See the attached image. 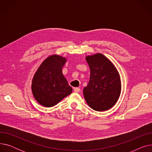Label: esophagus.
I'll return each instance as SVG.
<instances>
[{
	"instance_id": "34e87169",
	"label": "esophagus",
	"mask_w": 152,
	"mask_h": 152,
	"mask_svg": "<svg viewBox=\"0 0 152 152\" xmlns=\"http://www.w3.org/2000/svg\"><path fill=\"white\" fill-rule=\"evenodd\" d=\"M73 90H74V91H75V92H76V93H77V92H79V91H80V89H79V87H75Z\"/></svg>"
}]
</instances>
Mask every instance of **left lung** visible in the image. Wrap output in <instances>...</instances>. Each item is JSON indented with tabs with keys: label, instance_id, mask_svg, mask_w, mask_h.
<instances>
[{
	"label": "left lung",
	"instance_id": "1",
	"mask_svg": "<svg viewBox=\"0 0 152 152\" xmlns=\"http://www.w3.org/2000/svg\"><path fill=\"white\" fill-rule=\"evenodd\" d=\"M91 75L83 89L88 105L97 111L112 108L118 100L121 91V78L115 66L108 58L97 53L86 56Z\"/></svg>",
	"mask_w": 152,
	"mask_h": 152
}]
</instances>
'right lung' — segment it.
I'll return each mask as SVG.
<instances>
[{
    "instance_id": "add662e5",
    "label": "right lung",
    "mask_w": 152,
    "mask_h": 152,
    "mask_svg": "<svg viewBox=\"0 0 152 152\" xmlns=\"http://www.w3.org/2000/svg\"><path fill=\"white\" fill-rule=\"evenodd\" d=\"M66 58L52 55L45 59L32 79L31 89L36 100L45 107H52L73 91L62 73Z\"/></svg>"
}]
</instances>
